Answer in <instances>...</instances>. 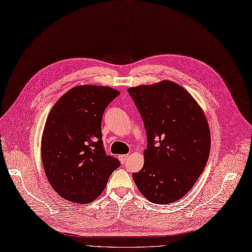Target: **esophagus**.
Masks as SVG:
<instances>
[{"mask_svg": "<svg viewBox=\"0 0 252 252\" xmlns=\"http://www.w3.org/2000/svg\"><path fill=\"white\" fill-rule=\"evenodd\" d=\"M118 158H119V160H120L121 164H125V163L126 162V160L128 159V155H121V156H119Z\"/></svg>", "mask_w": 252, "mask_h": 252, "instance_id": "1", "label": "esophagus"}]
</instances>
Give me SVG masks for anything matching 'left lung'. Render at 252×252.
<instances>
[{"instance_id":"obj_1","label":"left lung","mask_w":252,"mask_h":252,"mask_svg":"<svg viewBox=\"0 0 252 252\" xmlns=\"http://www.w3.org/2000/svg\"><path fill=\"white\" fill-rule=\"evenodd\" d=\"M147 136L144 165L133 179L144 197L172 203L187 194L207 165L211 136L197 102L179 84L162 81L127 89Z\"/></svg>"}]
</instances>
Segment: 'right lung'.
Returning a JSON list of instances; mask_svg holds the SVG:
<instances>
[{"label": "right lung", "mask_w": 252, "mask_h": 252, "mask_svg": "<svg viewBox=\"0 0 252 252\" xmlns=\"http://www.w3.org/2000/svg\"><path fill=\"white\" fill-rule=\"evenodd\" d=\"M120 92L106 86L70 89L52 108L41 140V160L48 180L64 199L94 200L120 166L108 156L101 139V119Z\"/></svg>", "instance_id": "obj_1"}]
</instances>
